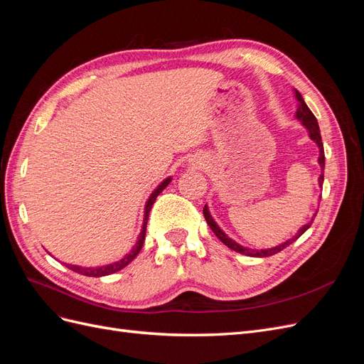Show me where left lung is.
I'll return each instance as SVG.
<instances>
[{
    "instance_id": "8db88e82",
    "label": "left lung",
    "mask_w": 364,
    "mask_h": 364,
    "mask_svg": "<svg viewBox=\"0 0 364 364\" xmlns=\"http://www.w3.org/2000/svg\"><path fill=\"white\" fill-rule=\"evenodd\" d=\"M294 97H296V102H297V109H296V115H294V117L301 121L302 126L308 130V136H310V139H313V141L316 142V146L318 147V159H317V162H318V165H321V168H322V173H321V176H318V186H322V185H323V168H325V151H323V144H322L321 129H318L316 117H314L313 112L310 111V107H308L306 103L304 102V98H302V95L299 94V91L294 90ZM203 215H205V218H206V223L209 225V228L213 229V232L218 237V240L222 241V243H223L225 246H228L229 249H232V250H235V252H238V253H243V255L257 257V258L272 257V255H274V253H278V252H281L282 249L290 246V245L293 243V241H296L297 238H299V237L305 232V230L311 226L313 220H314V217H316V214H314L313 218H311V222L305 223L299 230H297L296 235H293V237L289 238L287 241H284V243H281V245H278V246H274V247L258 250V249H250V247H246V246H241L240 243H237L235 240L228 237V235L223 232V230H222V228H220V226L215 223V220L213 218L211 213H209L208 205H205V208H203Z\"/></svg>"
}]
</instances>
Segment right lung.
I'll list each match as a JSON object with an SVG mask.
<instances>
[{
    "mask_svg": "<svg viewBox=\"0 0 364 364\" xmlns=\"http://www.w3.org/2000/svg\"><path fill=\"white\" fill-rule=\"evenodd\" d=\"M170 182H171V176H170V178H167V179H164V181L156 186V190L150 194V197H149L147 202H146V208H144V222H142V228H141V232H139V235H138L136 243H135L134 247H132V250H130L129 253H126V255H124L123 258H121V259L117 261V262L106 264V266H100V267H82V266H73V264H67V267L71 269V270H74V272H77V273L85 274V277H94V278L106 277V274H112V273H115V272H118V270H121V269H124L129 262H132V261H134V259L136 258V255L139 253L142 245H144L146 229H147V220H149L150 209H151L153 203H155L156 197H158L165 188H167Z\"/></svg>",
    "mask_w": 364,
    "mask_h": 364,
    "instance_id": "1",
    "label": "right lung"
}]
</instances>
